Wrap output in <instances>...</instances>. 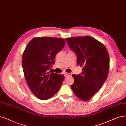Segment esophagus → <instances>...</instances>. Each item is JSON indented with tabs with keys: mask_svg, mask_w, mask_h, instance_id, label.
I'll use <instances>...</instances> for the list:
<instances>
[{
	"mask_svg": "<svg viewBox=\"0 0 126 126\" xmlns=\"http://www.w3.org/2000/svg\"><path fill=\"white\" fill-rule=\"evenodd\" d=\"M65 75L66 76H71L72 74L71 73H65Z\"/></svg>",
	"mask_w": 126,
	"mask_h": 126,
	"instance_id": "obj_1",
	"label": "esophagus"
}]
</instances>
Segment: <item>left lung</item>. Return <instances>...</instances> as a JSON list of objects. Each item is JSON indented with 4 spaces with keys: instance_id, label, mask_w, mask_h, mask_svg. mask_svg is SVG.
Segmentation results:
<instances>
[{
    "instance_id": "1",
    "label": "left lung",
    "mask_w": 126,
    "mask_h": 126,
    "mask_svg": "<svg viewBox=\"0 0 126 126\" xmlns=\"http://www.w3.org/2000/svg\"><path fill=\"white\" fill-rule=\"evenodd\" d=\"M69 48L77 57L78 65L82 72L73 74L71 88L75 94L83 101L90 100L98 91L108 77L110 57L105 47L89 36L66 38Z\"/></svg>"
}]
</instances>
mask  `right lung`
I'll use <instances>...</instances> for the list:
<instances>
[{
	"label": "right lung",
	"instance_id": "add662e5",
	"mask_svg": "<svg viewBox=\"0 0 126 126\" xmlns=\"http://www.w3.org/2000/svg\"><path fill=\"white\" fill-rule=\"evenodd\" d=\"M65 44V40L44 37L34 38L23 52L22 64L25 79L30 90L43 100L53 96L61 86L64 76L48 72L54 64V58Z\"/></svg>",
	"mask_w": 126,
	"mask_h": 126
}]
</instances>
